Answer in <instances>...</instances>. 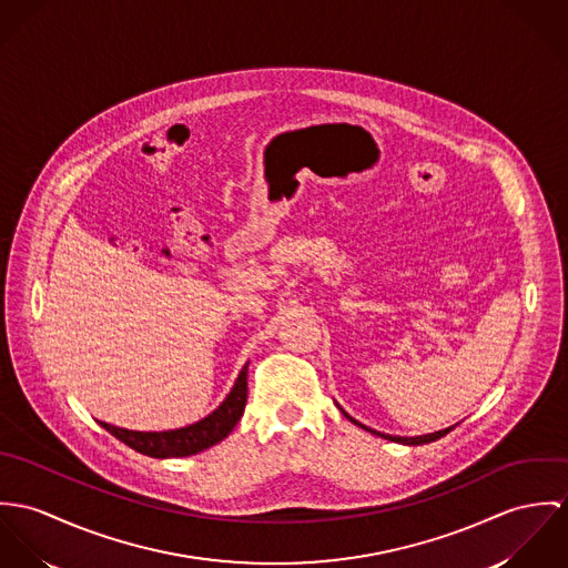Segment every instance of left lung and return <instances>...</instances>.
<instances>
[{
	"mask_svg": "<svg viewBox=\"0 0 568 568\" xmlns=\"http://www.w3.org/2000/svg\"><path fill=\"white\" fill-rule=\"evenodd\" d=\"M348 420H353V423H357L355 418H351L346 412H342ZM359 425V423H357ZM359 427H364V425H359ZM366 432H371V434H375V436H381V438H385V440L392 442H400V444H412V446H416V444H427V442L438 440L442 436H446L453 427H448V429H442V432H436V434H427V436H416V438H403V436H387V434H381V432H373L371 427H364Z\"/></svg>",
	"mask_w": 568,
	"mask_h": 568,
	"instance_id": "obj_1",
	"label": "left lung"
}]
</instances>
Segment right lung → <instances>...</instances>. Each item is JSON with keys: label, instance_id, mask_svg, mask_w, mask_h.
<instances>
[{"label": "right lung", "instance_id": "obj_1", "mask_svg": "<svg viewBox=\"0 0 568 568\" xmlns=\"http://www.w3.org/2000/svg\"><path fill=\"white\" fill-rule=\"evenodd\" d=\"M248 371L244 368L235 381L231 394L224 398V403L209 414L206 418L193 423L183 429H170V432H132L122 429L109 423H102V427L113 434L118 440L124 442L130 448L150 455V457H187L193 453H200L220 440H224L233 427L240 423L246 398H248Z\"/></svg>", "mask_w": 568, "mask_h": 568}]
</instances>
